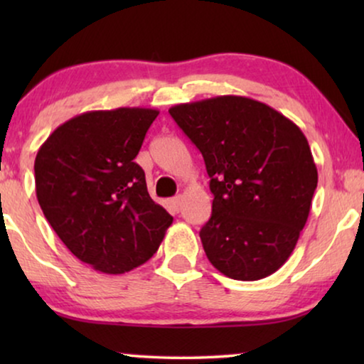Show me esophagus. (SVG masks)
Instances as JSON below:
<instances>
[{"label":"esophagus","mask_w":364,"mask_h":364,"mask_svg":"<svg viewBox=\"0 0 364 364\" xmlns=\"http://www.w3.org/2000/svg\"><path fill=\"white\" fill-rule=\"evenodd\" d=\"M168 205H171L173 212H178V210H181V207H182V198L181 197L171 198V200H168Z\"/></svg>","instance_id":"obj_1"}]
</instances>
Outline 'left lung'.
Listing matches in <instances>:
<instances>
[{
  "label": "left lung",
  "mask_w": 364,
  "mask_h": 364,
  "mask_svg": "<svg viewBox=\"0 0 364 364\" xmlns=\"http://www.w3.org/2000/svg\"><path fill=\"white\" fill-rule=\"evenodd\" d=\"M205 161L212 217L205 255L233 280L255 282L288 260L318 183L301 129L255 99L217 96L168 109Z\"/></svg>",
  "instance_id": "obj_1"
}]
</instances>
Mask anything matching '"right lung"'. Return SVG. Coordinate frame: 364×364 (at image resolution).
<instances>
[{
  "label": "right lung",
  "instance_id": "right-lung-1",
  "mask_svg": "<svg viewBox=\"0 0 364 364\" xmlns=\"http://www.w3.org/2000/svg\"><path fill=\"white\" fill-rule=\"evenodd\" d=\"M157 109L117 107L69 119L36 154V197L74 257L121 275L146 263L173 218L147 192L134 162Z\"/></svg>",
  "mask_w": 364,
  "mask_h": 364
}]
</instances>
